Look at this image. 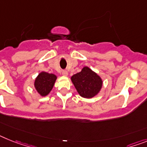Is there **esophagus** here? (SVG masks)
Returning <instances> with one entry per match:
<instances>
[{
    "label": "esophagus",
    "instance_id": "esophagus-1",
    "mask_svg": "<svg viewBox=\"0 0 147 147\" xmlns=\"http://www.w3.org/2000/svg\"><path fill=\"white\" fill-rule=\"evenodd\" d=\"M62 74H63V76H68V71H66V70H63V71H62Z\"/></svg>",
    "mask_w": 147,
    "mask_h": 147
}]
</instances>
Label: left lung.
<instances>
[{
	"mask_svg": "<svg viewBox=\"0 0 147 147\" xmlns=\"http://www.w3.org/2000/svg\"><path fill=\"white\" fill-rule=\"evenodd\" d=\"M71 80L81 96L90 98L98 94L102 87L100 76L87 66L78 73L71 76Z\"/></svg>",
	"mask_w": 147,
	"mask_h": 147,
	"instance_id": "obj_1",
	"label": "left lung"
}]
</instances>
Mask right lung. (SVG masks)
Returning <instances> with one entry per match:
<instances>
[{
    "mask_svg": "<svg viewBox=\"0 0 147 147\" xmlns=\"http://www.w3.org/2000/svg\"><path fill=\"white\" fill-rule=\"evenodd\" d=\"M56 79L57 76L54 74L42 71L35 79L34 87L40 96H45L52 90Z\"/></svg>",
    "mask_w": 147,
    "mask_h": 147,
    "instance_id": "add662e5",
    "label": "right lung"
}]
</instances>
